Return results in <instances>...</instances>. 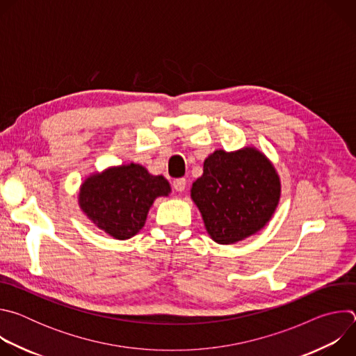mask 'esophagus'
Masks as SVG:
<instances>
[{"mask_svg": "<svg viewBox=\"0 0 356 356\" xmlns=\"http://www.w3.org/2000/svg\"><path fill=\"white\" fill-rule=\"evenodd\" d=\"M186 184H187V181H186V179H183V177H179V179H175V180H173V188H175L176 191H179V193L184 191Z\"/></svg>", "mask_w": 356, "mask_h": 356, "instance_id": "34e87169", "label": "esophagus"}]
</instances>
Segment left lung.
<instances>
[{
	"label": "left lung",
	"instance_id": "obj_1",
	"mask_svg": "<svg viewBox=\"0 0 356 356\" xmlns=\"http://www.w3.org/2000/svg\"><path fill=\"white\" fill-rule=\"evenodd\" d=\"M210 236L221 245L235 243L262 229L280 198V180L273 165L255 147L216 150L202 176L191 187Z\"/></svg>",
	"mask_w": 356,
	"mask_h": 356
}]
</instances>
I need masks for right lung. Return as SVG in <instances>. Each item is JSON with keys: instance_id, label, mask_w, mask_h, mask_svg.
<instances>
[{"instance_id": "1", "label": "right lung", "mask_w": 356, "mask_h": 356, "mask_svg": "<svg viewBox=\"0 0 356 356\" xmlns=\"http://www.w3.org/2000/svg\"><path fill=\"white\" fill-rule=\"evenodd\" d=\"M169 193L163 176H152L143 166L131 163L90 176L81 184L79 204L99 229L115 239H129L145 225L155 198Z\"/></svg>"}]
</instances>
